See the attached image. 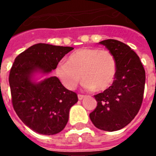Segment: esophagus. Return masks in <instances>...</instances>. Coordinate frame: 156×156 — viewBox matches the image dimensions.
<instances>
[{"instance_id": "34e87169", "label": "esophagus", "mask_w": 156, "mask_h": 156, "mask_svg": "<svg viewBox=\"0 0 156 156\" xmlns=\"http://www.w3.org/2000/svg\"><path fill=\"white\" fill-rule=\"evenodd\" d=\"M78 100H83L84 98H85V96H84V95H78Z\"/></svg>"}]
</instances>
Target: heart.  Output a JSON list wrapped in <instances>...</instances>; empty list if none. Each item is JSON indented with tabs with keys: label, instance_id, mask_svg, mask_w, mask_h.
I'll use <instances>...</instances> for the list:
<instances>
[{
	"label": "heart",
	"instance_id": "heart-1",
	"mask_svg": "<svg viewBox=\"0 0 156 156\" xmlns=\"http://www.w3.org/2000/svg\"><path fill=\"white\" fill-rule=\"evenodd\" d=\"M116 70V58L110 51L82 48L69 54L66 62L59 64L55 73L68 90H73L83 78L87 89L104 91L112 85Z\"/></svg>",
	"mask_w": 156,
	"mask_h": 156
}]
</instances>
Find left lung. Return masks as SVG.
<instances>
[{
  "instance_id": "obj_1",
  "label": "left lung",
  "mask_w": 156,
  "mask_h": 156,
  "mask_svg": "<svg viewBox=\"0 0 156 156\" xmlns=\"http://www.w3.org/2000/svg\"><path fill=\"white\" fill-rule=\"evenodd\" d=\"M99 44L113 54L117 70L112 85L95 95L97 107L90 118L96 128L112 132L126 127L138 114L145 88V69L139 56L126 44L106 40Z\"/></svg>"
}]
</instances>
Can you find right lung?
I'll use <instances>...</instances> for the list:
<instances>
[{
	"instance_id": "1",
	"label": "right lung",
	"mask_w": 156,
	"mask_h": 156,
	"mask_svg": "<svg viewBox=\"0 0 156 156\" xmlns=\"http://www.w3.org/2000/svg\"><path fill=\"white\" fill-rule=\"evenodd\" d=\"M73 49L48 44H37L19 54L10 69L13 109L26 126L36 133L53 135L69 121V109L78 95L66 89L56 76L48 75L64 56Z\"/></svg>"
}]
</instances>
